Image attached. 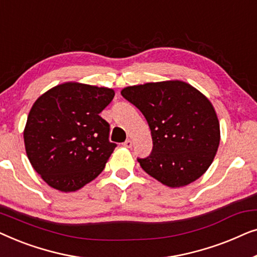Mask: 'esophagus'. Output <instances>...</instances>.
I'll return each instance as SVG.
<instances>
[{"label":"esophagus","mask_w":257,"mask_h":257,"mask_svg":"<svg viewBox=\"0 0 257 257\" xmlns=\"http://www.w3.org/2000/svg\"><path fill=\"white\" fill-rule=\"evenodd\" d=\"M122 146H124V147H127V149H130V147H131L132 146V142H131V140H126V142H124V143H122Z\"/></svg>","instance_id":"esophagus-1"}]
</instances>
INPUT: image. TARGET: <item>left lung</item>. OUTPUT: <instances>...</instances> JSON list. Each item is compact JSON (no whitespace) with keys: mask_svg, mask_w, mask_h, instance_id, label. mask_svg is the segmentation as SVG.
<instances>
[{"mask_svg":"<svg viewBox=\"0 0 257 257\" xmlns=\"http://www.w3.org/2000/svg\"><path fill=\"white\" fill-rule=\"evenodd\" d=\"M121 96L146 118L153 149L138 163L168 187L199 179L213 163L220 144V124L208 98L181 80L127 86Z\"/></svg>","mask_w":257,"mask_h":257,"instance_id":"8db88e82","label":"left lung"}]
</instances>
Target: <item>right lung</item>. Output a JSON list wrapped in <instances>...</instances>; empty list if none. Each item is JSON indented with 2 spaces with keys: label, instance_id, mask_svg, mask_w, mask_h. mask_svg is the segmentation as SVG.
<instances>
[{
  "label": "right lung",
  "instance_id": "right-lung-1",
  "mask_svg": "<svg viewBox=\"0 0 257 257\" xmlns=\"http://www.w3.org/2000/svg\"><path fill=\"white\" fill-rule=\"evenodd\" d=\"M114 91L69 82L35 101L24 128V145L34 170L52 188L75 192L104 170L113 152L110 125L99 113Z\"/></svg>",
  "mask_w": 257,
  "mask_h": 257
}]
</instances>
